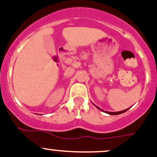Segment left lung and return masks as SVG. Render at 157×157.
I'll list each match as a JSON object with an SVG mask.
<instances>
[{"mask_svg": "<svg viewBox=\"0 0 157 157\" xmlns=\"http://www.w3.org/2000/svg\"><path fill=\"white\" fill-rule=\"evenodd\" d=\"M96 107H97L98 109H101L98 108V106H96ZM127 110H128V109H125V110H123V111H120V112H115V113H114V112H107V111H104V112L106 113H108V114H110V115H118V114H121V113H123L126 112ZM102 111H103V110H102Z\"/></svg>", "mask_w": 157, "mask_h": 157, "instance_id": "obj_1", "label": "left lung"}]
</instances>
